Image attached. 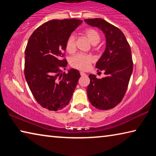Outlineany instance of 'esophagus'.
<instances>
[{
    "label": "esophagus",
    "mask_w": 156,
    "mask_h": 156,
    "mask_svg": "<svg viewBox=\"0 0 156 156\" xmlns=\"http://www.w3.org/2000/svg\"><path fill=\"white\" fill-rule=\"evenodd\" d=\"M80 75L81 76H86V73L83 72H80Z\"/></svg>",
    "instance_id": "obj_1"
}]
</instances>
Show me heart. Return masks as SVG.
Listing matches in <instances>:
<instances>
[{
	"instance_id": "1",
	"label": "heart",
	"mask_w": 156,
	"mask_h": 156,
	"mask_svg": "<svg viewBox=\"0 0 156 156\" xmlns=\"http://www.w3.org/2000/svg\"><path fill=\"white\" fill-rule=\"evenodd\" d=\"M84 35L86 36L90 43L93 44H96L99 43L100 40V36L98 31L95 29H87L84 31ZM65 47L67 51L69 53H72L76 49V38L73 34H71L66 41ZM94 58L89 55L78 54L73 56L71 59V65L73 67L80 70H87L93 62Z\"/></svg>"
}]
</instances>
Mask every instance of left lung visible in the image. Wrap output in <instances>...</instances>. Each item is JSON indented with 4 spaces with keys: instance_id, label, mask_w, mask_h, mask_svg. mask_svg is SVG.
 <instances>
[{
    "instance_id": "obj_1",
    "label": "left lung",
    "mask_w": 156,
    "mask_h": 156,
    "mask_svg": "<svg viewBox=\"0 0 156 156\" xmlns=\"http://www.w3.org/2000/svg\"><path fill=\"white\" fill-rule=\"evenodd\" d=\"M84 21L101 30L106 38V48L96 65L98 71H105L106 77L89 76L88 99L96 109H111L122 101L128 87L133 72L131 47L122 31L102 18Z\"/></svg>"
}]
</instances>
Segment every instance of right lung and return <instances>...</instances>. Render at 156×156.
Wrapping results in <instances>:
<instances>
[{"instance_id":"add662e5","label":"right lung","mask_w":156,"mask_h":156,"mask_svg":"<svg viewBox=\"0 0 156 156\" xmlns=\"http://www.w3.org/2000/svg\"><path fill=\"white\" fill-rule=\"evenodd\" d=\"M83 20L72 18L52 20L34 31L25 51V76L34 98L49 111L62 109L69 103L78 79L79 71L71 69L65 56L66 41Z\"/></svg>"}]
</instances>
